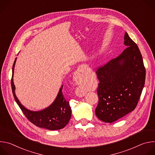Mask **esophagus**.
Masks as SVG:
<instances>
[{
    "label": "esophagus",
    "mask_w": 155,
    "mask_h": 155,
    "mask_svg": "<svg viewBox=\"0 0 155 155\" xmlns=\"http://www.w3.org/2000/svg\"><path fill=\"white\" fill-rule=\"evenodd\" d=\"M86 66L81 65L78 68L77 71L75 72L74 75V80L78 84L83 82V80L84 79V71L86 70L85 68ZM78 96H83L84 95V93L82 91H80L78 92Z\"/></svg>",
    "instance_id": "1"
}]
</instances>
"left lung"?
<instances>
[{"label":"left lung","mask_w":155,"mask_h":155,"mask_svg":"<svg viewBox=\"0 0 155 155\" xmlns=\"http://www.w3.org/2000/svg\"><path fill=\"white\" fill-rule=\"evenodd\" d=\"M124 39L127 47L96 72L99 83L95 113L105 123H113L133 111L145 84V68L140 51L127 32Z\"/></svg>","instance_id":"1"}]
</instances>
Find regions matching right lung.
Listing matches in <instances>:
<instances>
[{
	"instance_id": "add662e5",
	"label": "right lung",
	"mask_w": 155,
	"mask_h": 155,
	"mask_svg": "<svg viewBox=\"0 0 155 155\" xmlns=\"http://www.w3.org/2000/svg\"><path fill=\"white\" fill-rule=\"evenodd\" d=\"M16 60V58L13 65L11 84L14 98L22 112L32 123L39 127L48 130H58L64 127L68 124L71 118L72 111L69 102L65 99L62 94L63 85L61 87L56 99L48 107L38 112L31 111L28 110L23 105H21L15 93V86L13 83V77Z\"/></svg>"
}]
</instances>
